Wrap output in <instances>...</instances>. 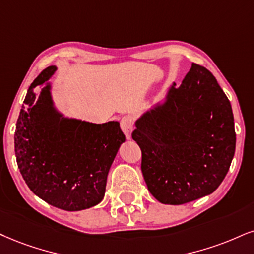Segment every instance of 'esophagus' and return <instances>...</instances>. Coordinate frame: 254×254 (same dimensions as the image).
<instances>
[{"label":"esophagus","mask_w":254,"mask_h":254,"mask_svg":"<svg viewBox=\"0 0 254 254\" xmlns=\"http://www.w3.org/2000/svg\"><path fill=\"white\" fill-rule=\"evenodd\" d=\"M120 126H121L122 132L125 133V135H126L127 139H129L134 127V119L130 117V115H125V117L121 118Z\"/></svg>","instance_id":"esophagus-1"}]
</instances>
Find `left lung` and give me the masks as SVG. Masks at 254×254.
Returning a JSON list of instances; mask_svg holds the SVG:
<instances>
[{
  "instance_id": "left-lung-1",
  "label": "left lung",
  "mask_w": 254,
  "mask_h": 254,
  "mask_svg": "<svg viewBox=\"0 0 254 254\" xmlns=\"http://www.w3.org/2000/svg\"><path fill=\"white\" fill-rule=\"evenodd\" d=\"M141 149L148 190L168 205H183L214 192L236 151L232 107L202 65L192 68L168 100L146 113L132 132Z\"/></svg>"
}]
</instances>
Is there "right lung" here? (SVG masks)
<instances>
[{
    "label": "right lung",
    "instance_id": "1",
    "mask_svg": "<svg viewBox=\"0 0 254 254\" xmlns=\"http://www.w3.org/2000/svg\"><path fill=\"white\" fill-rule=\"evenodd\" d=\"M41 71L30 84L15 130L17 166L31 192L54 207L81 211L103 199L107 175L126 140L120 125L62 118L52 106L49 80Z\"/></svg>",
    "mask_w": 254,
    "mask_h": 254
}]
</instances>
